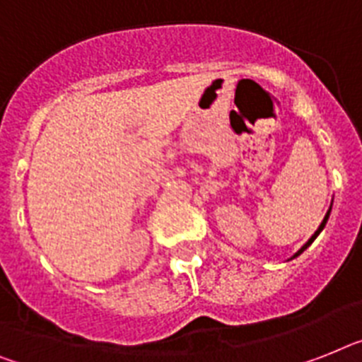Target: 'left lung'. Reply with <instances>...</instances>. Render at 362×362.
<instances>
[{
  "label": "left lung",
  "instance_id": "1",
  "mask_svg": "<svg viewBox=\"0 0 362 362\" xmlns=\"http://www.w3.org/2000/svg\"><path fill=\"white\" fill-rule=\"evenodd\" d=\"M329 213H331V207H329V211H327V214H325V216H324V220H322V223H320V228L316 229V231H315V235H313V237H310V238H309V240H307V242H305V244H303V246H301V247H300V250H298V252H296V253H294V255H292V259H296V257H298V255H301V253L305 252L307 247H309V246H310V244H313V242H315V238H316V237H318V235H320V233H322V229H324V228H325V223H327V218H329Z\"/></svg>",
  "mask_w": 362,
  "mask_h": 362
}]
</instances>
